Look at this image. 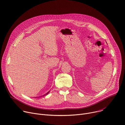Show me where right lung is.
<instances>
[{
    "label": "right lung",
    "mask_w": 125,
    "mask_h": 125,
    "mask_svg": "<svg viewBox=\"0 0 125 125\" xmlns=\"http://www.w3.org/2000/svg\"><path fill=\"white\" fill-rule=\"evenodd\" d=\"M50 92V91H49L48 92H47L46 94H44V95H43V96H40V97H43V96H46V95H47V94H49V93Z\"/></svg>",
    "instance_id": "add662e5"
}]
</instances>
